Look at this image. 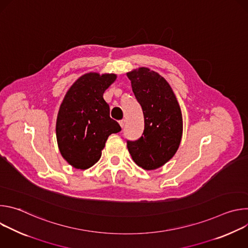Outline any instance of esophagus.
Wrapping results in <instances>:
<instances>
[{"label": "esophagus", "mask_w": 248, "mask_h": 248, "mask_svg": "<svg viewBox=\"0 0 248 248\" xmlns=\"http://www.w3.org/2000/svg\"><path fill=\"white\" fill-rule=\"evenodd\" d=\"M119 123H120V125H121L122 127H124V123H125V121H124V120H121V121H120Z\"/></svg>", "instance_id": "obj_1"}]
</instances>
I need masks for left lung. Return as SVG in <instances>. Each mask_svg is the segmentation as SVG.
I'll use <instances>...</instances> for the list:
<instances>
[{
	"mask_svg": "<svg viewBox=\"0 0 248 248\" xmlns=\"http://www.w3.org/2000/svg\"><path fill=\"white\" fill-rule=\"evenodd\" d=\"M127 77L144 116L142 135L134 141L127 140V149L139 167L154 170L179 149L183 135L182 111L170 86L157 73L140 67Z\"/></svg>",
	"mask_w": 248,
	"mask_h": 248,
	"instance_id": "obj_1",
	"label": "left lung"
}]
</instances>
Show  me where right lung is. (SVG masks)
<instances>
[{"mask_svg":"<svg viewBox=\"0 0 248 248\" xmlns=\"http://www.w3.org/2000/svg\"><path fill=\"white\" fill-rule=\"evenodd\" d=\"M116 75L86 74L66 92L60 107L56 132L62 156L73 167L85 170L97 163L109 135L122 130L110 117L103 98Z\"/></svg>","mask_w":248,"mask_h":248,"instance_id":"obj_1","label":"right lung"}]
</instances>
